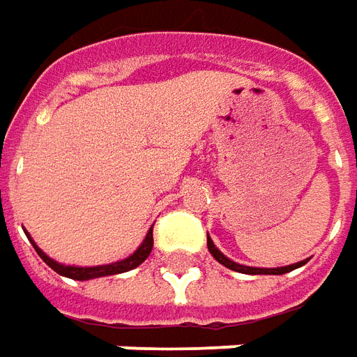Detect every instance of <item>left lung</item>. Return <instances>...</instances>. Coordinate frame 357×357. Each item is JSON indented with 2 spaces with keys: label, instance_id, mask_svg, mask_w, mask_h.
<instances>
[{
  "label": "left lung",
  "instance_id": "8db88e82",
  "mask_svg": "<svg viewBox=\"0 0 357 357\" xmlns=\"http://www.w3.org/2000/svg\"><path fill=\"white\" fill-rule=\"evenodd\" d=\"M206 245H208V251H211V255L220 263V265L228 266L231 271H236V273H243V274H286L294 271V268H298V266L305 265V261H300V263H296V265H288V266H278V268H257V266H245V265H239V263H234L230 261L228 257L224 255L222 251H218V248L213 243V239L206 236Z\"/></svg>",
  "mask_w": 357,
  "mask_h": 357
}]
</instances>
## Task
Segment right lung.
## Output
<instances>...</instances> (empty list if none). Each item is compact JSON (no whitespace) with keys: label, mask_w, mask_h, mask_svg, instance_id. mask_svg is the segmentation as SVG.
Wrapping results in <instances>:
<instances>
[{"label":"right lung","mask_w":357,"mask_h":357,"mask_svg":"<svg viewBox=\"0 0 357 357\" xmlns=\"http://www.w3.org/2000/svg\"><path fill=\"white\" fill-rule=\"evenodd\" d=\"M26 236H29V231H24ZM31 243L36 249V253L40 255V259L50 266V268H54L57 274H61V276H67V278H73V280H92V278H100V276H109V274H119V273H127V271H133L135 266H139L143 263L146 257L151 255V251H153V228L149 230L146 234V238L143 239V243L139 245L133 255H129L123 261H118V263H109V265H98V266H73V265H61V263H57L54 259H50L42 249L32 241Z\"/></svg>","instance_id":"1"}]
</instances>
